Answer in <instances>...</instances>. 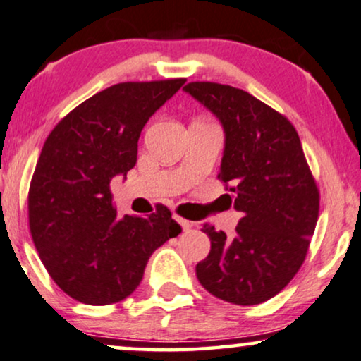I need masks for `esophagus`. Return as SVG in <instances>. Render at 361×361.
I'll return each instance as SVG.
<instances>
[{
    "label": "esophagus",
    "mask_w": 361,
    "mask_h": 361,
    "mask_svg": "<svg viewBox=\"0 0 361 361\" xmlns=\"http://www.w3.org/2000/svg\"><path fill=\"white\" fill-rule=\"evenodd\" d=\"M176 221L180 223L181 228H183V231H190L191 228H193V223L188 221V220H185V218H180V216H176Z\"/></svg>",
    "instance_id": "1"
}]
</instances>
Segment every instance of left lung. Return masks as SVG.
<instances>
[{
  "mask_svg": "<svg viewBox=\"0 0 361 361\" xmlns=\"http://www.w3.org/2000/svg\"><path fill=\"white\" fill-rule=\"evenodd\" d=\"M220 120L225 152L218 180L243 213L235 235L204 225L212 250L196 264L203 288L228 303L258 305L280 293L307 257L320 191L286 116L233 86L193 81L183 88Z\"/></svg>",
  "mask_w": 361,
  "mask_h": 361,
  "instance_id": "8db88e82",
  "label": "left lung"
}]
</instances>
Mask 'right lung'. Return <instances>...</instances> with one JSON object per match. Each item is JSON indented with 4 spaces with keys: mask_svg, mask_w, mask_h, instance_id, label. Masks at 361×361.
Returning <instances> with one entry per match:
<instances>
[{
    "mask_svg": "<svg viewBox=\"0 0 361 361\" xmlns=\"http://www.w3.org/2000/svg\"><path fill=\"white\" fill-rule=\"evenodd\" d=\"M185 81L109 86L68 113L44 141L28 193L30 231L53 281L81 303L125 300L154 250L181 233L163 204L148 218L118 216L109 183L136 165L141 130Z\"/></svg>",
    "mask_w": 361,
    "mask_h": 361,
    "instance_id": "right-lung-1",
    "label": "right lung"
}]
</instances>
